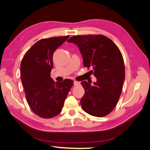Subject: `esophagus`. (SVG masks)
<instances>
[{"label": "esophagus", "mask_w": 150, "mask_h": 150, "mask_svg": "<svg viewBox=\"0 0 150 150\" xmlns=\"http://www.w3.org/2000/svg\"><path fill=\"white\" fill-rule=\"evenodd\" d=\"M73 84H74V86H79L80 85V82L77 81H74L73 82Z\"/></svg>", "instance_id": "1"}]
</instances>
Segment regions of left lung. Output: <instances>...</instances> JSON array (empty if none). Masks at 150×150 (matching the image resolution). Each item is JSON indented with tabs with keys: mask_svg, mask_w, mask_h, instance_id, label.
Masks as SVG:
<instances>
[{
	"mask_svg": "<svg viewBox=\"0 0 150 150\" xmlns=\"http://www.w3.org/2000/svg\"><path fill=\"white\" fill-rule=\"evenodd\" d=\"M68 42L77 45L84 67L91 68L97 82L82 81L85 93L81 100L82 109L92 116L106 115L115 107L125 77L124 60L112 40L102 35H75Z\"/></svg>",
	"mask_w": 150,
	"mask_h": 150,
	"instance_id": "left-lung-1",
	"label": "left lung"
}]
</instances>
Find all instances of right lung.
Wrapping results in <instances>:
<instances>
[{
    "label": "right lung",
    "instance_id": "obj_1",
    "mask_svg": "<svg viewBox=\"0 0 150 150\" xmlns=\"http://www.w3.org/2000/svg\"><path fill=\"white\" fill-rule=\"evenodd\" d=\"M69 37L40 40L30 47L22 60L21 81L27 102L33 113L44 119L54 117L60 113L73 85L70 79L55 82L50 74L53 53Z\"/></svg>",
    "mask_w": 150,
    "mask_h": 150
}]
</instances>
